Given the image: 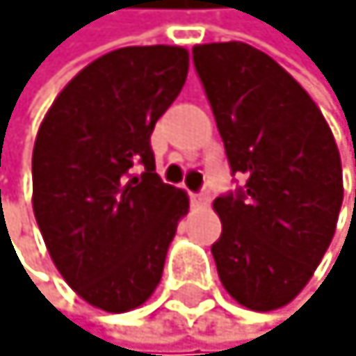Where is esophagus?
<instances>
[{
    "label": "esophagus",
    "mask_w": 356,
    "mask_h": 356,
    "mask_svg": "<svg viewBox=\"0 0 356 356\" xmlns=\"http://www.w3.org/2000/svg\"><path fill=\"white\" fill-rule=\"evenodd\" d=\"M191 200H193V204H200V207H204L207 202H209V193H191Z\"/></svg>",
    "instance_id": "1"
}]
</instances>
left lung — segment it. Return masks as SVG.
I'll return each instance as SVG.
<instances>
[{"label": "left lung", "instance_id": "left-lung-1", "mask_svg": "<svg viewBox=\"0 0 356 356\" xmlns=\"http://www.w3.org/2000/svg\"><path fill=\"white\" fill-rule=\"evenodd\" d=\"M193 64L232 172L246 177L244 191L213 200L223 223L211 246L218 278L237 304L276 311L306 288L334 239L339 147L306 89L262 50L204 43Z\"/></svg>", "mask_w": 356, "mask_h": 356}]
</instances>
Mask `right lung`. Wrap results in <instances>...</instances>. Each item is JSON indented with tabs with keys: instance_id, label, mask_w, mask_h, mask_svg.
Returning a JSON list of instances; mask_svg holds the SVG:
<instances>
[{
	"instance_id": "1",
	"label": "right lung",
	"mask_w": 356,
	"mask_h": 356,
	"mask_svg": "<svg viewBox=\"0 0 356 356\" xmlns=\"http://www.w3.org/2000/svg\"><path fill=\"white\" fill-rule=\"evenodd\" d=\"M186 75L179 45L112 50L61 89L38 129V230L64 281L101 311H133L154 295L188 211L186 191L156 175L149 145Z\"/></svg>"
}]
</instances>
